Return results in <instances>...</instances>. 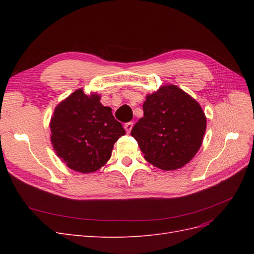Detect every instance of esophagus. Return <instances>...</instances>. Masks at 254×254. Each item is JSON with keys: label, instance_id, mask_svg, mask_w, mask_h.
Instances as JSON below:
<instances>
[{"label": "esophagus", "instance_id": "obj_1", "mask_svg": "<svg viewBox=\"0 0 254 254\" xmlns=\"http://www.w3.org/2000/svg\"><path fill=\"white\" fill-rule=\"evenodd\" d=\"M132 127H133V123H132V122H128V123H126V124L124 125V128H125V130H126L127 132L131 131Z\"/></svg>", "mask_w": 254, "mask_h": 254}]
</instances>
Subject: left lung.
<instances>
[{
  "instance_id": "8db88e82",
  "label": "left lung",
  "mask_w": 254,
  "mask_h": 254,
  "mask_svg": "<svg viewBox=\"0 0 254 254\" xmlns=\"http://www.w3.org/2000/svg\"><path fill=\"white\" fill-rule=\"evenodd\" d=\"M144 117L131 135L144 158L161 170L180 168L193 159L202 144L206 119L193 97L171 84L147 95Z\"/></svg>"
}]
</instances>
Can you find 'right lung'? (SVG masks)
<instances>
[{
	"label": "right lung",
	"mask_w": 254,
	"mask_h": 254,
	"mask_svg": "<svg viewBox=\"0 0 254 254\" xmlns=\"http://www.w3.org/2000/svg\"><path fill=\"white\" fill-rule=\"evenodd\" d=\"M81 89L61 102L51 120V140L58 157L74 171L92 173L107 163L113 145L126 132L110 107Z\"/></svg>",
	"instance_id": "right-lung-1"
}]
</instances>
